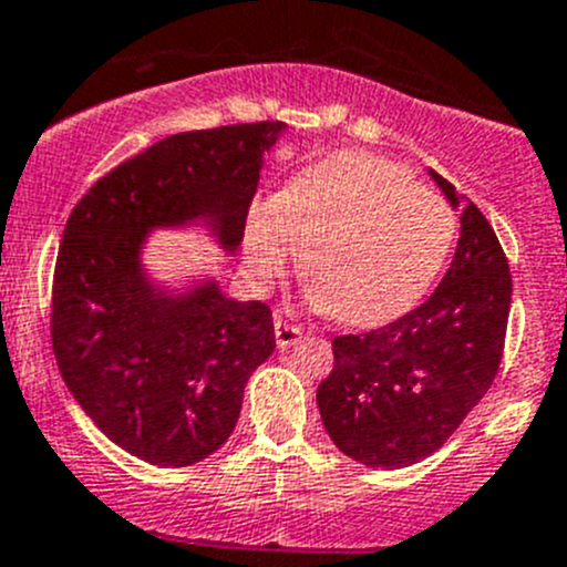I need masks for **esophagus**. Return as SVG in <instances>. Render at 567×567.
I'll list each match as a JSON object with an SVG mask.
<instances>
[{"label":"esophagus","mask_w":567,"mask_h":567,"mask_svg":"<svg viewBox=\"0 0 567 567\" xmlns=\"http://www.w3.org/2000/svg\"><path fill=\"white\" fill-rule=\"evenodd\" d=\"M301 332H305V330H301L299 324H290V321H282V319L274 321V336H277V347L279 349L293 347V343L301 338Z\"/></svg>","instance_id":"esophagus-1"}]
</instances>
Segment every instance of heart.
<instances>
[{
	"label": "heart",
	"instance_id": "b5f03b06",
	"mask_svg": "<svg viewBox=\"0 0 567 567\" xmlns=\"http://www.w3.org/2000/svg\"><path fill=\"white\" fill-rule=\"evenodd\" d=\"M458 218L403 167L341 151L290 176L246 218V257L259 279L308 251L313 305L352 327H378L414 310L442 277Z\"/></svg>",
	"mask_w": 567,
	"mask_h": 567
}]
</instances>
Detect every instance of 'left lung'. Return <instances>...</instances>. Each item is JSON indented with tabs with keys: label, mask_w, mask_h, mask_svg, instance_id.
<instances>
[{
	"label": "left lung",
	"mask_w": 567,
	"mask_h": 567,
	"mask_svg": "<svg viewBox=\"0 0 567 567\" xmlns=\"http://www.w3.org/2000/svg\"><path fill=\"white\" fill-rule=\"evenodd\" d=\"M462 212L456 257L420 308L361 336L332 338L321 422L343 456L400 470L436 453L489 391L512 308L506 254L478 206L433 173Z\"/></svg>",
	"instance_id": "left-lung-1"
}]
</instances>
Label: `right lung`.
Returning <instances> with one entry per match:
<instances>
[{"label": "right lung", "instance_id": "right-lung-1", "mask_svg": "<svg viewBox=\"0 0 567 567\" xmlns=\"http://www.w3.org/2000/svg\"><path fill=\"white\" fill-rule=\"evenodd\" d=\"M282 123L167 136L78 200L52 279L58 369L89 420L158 467L204 462L235 431L243 389L277 347L262 301L215 279L167 293L142 268L147 231L206 224L226 251L243 240L262 153Z\"/></svg>", "mask_w": 567, "mask_h": 567}]
</instances>
